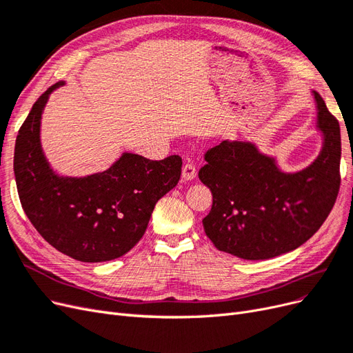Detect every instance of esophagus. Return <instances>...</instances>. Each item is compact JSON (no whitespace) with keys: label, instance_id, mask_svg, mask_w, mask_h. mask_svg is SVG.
I'll list each match as a JSON object with an SVG mask.
<instances>
[{"label":"esophagus","instance_id":"obj_1","mask_svg":"<svg viewBox=\"0 0 353 353\" xmlns=\"http://www.w3.org/2000/svg\"><path fill=\"white\" fill-rule=\"evenodd\" d=\"M196 176V167L193 163H186L183 165V170H181V180L183 181H190L192 179H195Z\"/></svg>","mask_w":353,"mask_h":353}]
</instances>
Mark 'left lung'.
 Wrapping results in <instances>:
<instances>
[{"label":"left lung","mask_w":353,"mask_h":353,"mask_svg":"<svg viewBox=\"0 0 353 353\" xmlns=\"http://www.w3.org/2000/svg\"><path fill=\"white\" fill-rule=\"evenodd\" d=\"M320 157L294 174L279 172L271 158L246 142H221L203 154L199 179L212 192V208L202 220L214 246L242 259H268L293 251L320 229L340 189V126L314 92Z\"/></svg>","instance_id":"obj_1"}]
</instances>
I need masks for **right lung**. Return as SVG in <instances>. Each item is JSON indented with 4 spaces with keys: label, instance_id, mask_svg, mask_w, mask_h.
<instances>
[{
    "label": "right lung",
    "instance_id": "add662e5",
    "mask_svg": "<svg viewBox=\"0 0 353 353\" xmlns=\"http://www.w3.org/2000/svg\"><path fill=\"white\" fill-rule=\"evenodd\" d=\"M59 82L33 104L14 148L21 208L38 233L61 254L82 263L116 259L141 241L158 199L181 174V157L152 161L123 154L108 170L83 179L55 176L42 154V110Z\"/></svg>",
    "mask_w": 353,
    "mask_h": 353
}]
</instances>
